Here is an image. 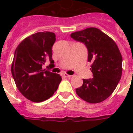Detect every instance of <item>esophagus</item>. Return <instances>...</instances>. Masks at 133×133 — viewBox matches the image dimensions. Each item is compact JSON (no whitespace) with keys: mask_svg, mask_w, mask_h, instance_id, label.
<instances>
[{"mask_svg":"<svg viewBox=\"0 0 133 133\" xmlns=\"http://www.w3.org/2000/svg\"><path fill=\"white\" fill-rule=\"evenodd\" d=\"M63 77H71V75H68V74H64V75H63Z\"/></svg>","mask_w":133,"mask_h":133,"instance_id":"esophagus-1","label":"esophagus"}]
</instances>
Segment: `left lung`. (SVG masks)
Masks as SVG:
<instances>
[{
  "label": "left lung",
  "mask_w": 133,
  "mask_h": 133,
  "mask_svg": "<svg viewBox=\"0 0 133 133\" xmlns=\"http://www.w3.org/2000/svg\"><path fill=\"white\" fill-rule=\"evenodd\" d=\"M70 36L83 43L88 51L93 78L83 79V85L76 89L80 98L88 103L104 101L115 90L122 74V56L116 43L95 28L73 32Z\"/></svg>",
  "instance_id": "1"
}]
</instances>
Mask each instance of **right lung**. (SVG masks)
I'll use <instances>...</instances> for the list:
<instances>
[{
    "mask_svg": "<svg viewBox=\"0 0 133 133\" xmlns=\"http://www.w3.org/2000/svg\"><path fill=\"white\" fill-rule=\"evenodd\" d=\"M55 41L53 32H37L22 41L14 52L11 75L20 92L33 102L52 97L62 80L58 74L42 68L47 59L54 64L52 48Z\"/></svg>",
    "mask_w": 133,
    "mask_h": 133,
    "instance_id": "obj_1",
    "label": "right lung"
}]
</instances>
